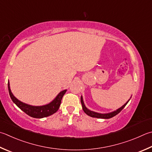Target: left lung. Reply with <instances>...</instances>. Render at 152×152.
I'll return each mask as SVG.
<instances>
[{"label":"left lung","instance_id":"8db88e82","mask_svg":"<svg viewBox=\"0 0 152 152\" xmlns=\"http://www.w3.org/2000/svg\"><path fill=\"white\" fill-rule=\"evenodd\" d=\"M131 98V97H130ZM130 100V99L128 100V101L125 103L124 105H122L121 107H120L118 109L111 112V113H96V112H94L91 110L89 109H88V108L86 107V106L85 105V103L83 101V96H81V104H82V107H83V110L85 112V113L87 114L88 116H91V117H93V118H104V119H108V118H113V116H116V114H118L120 112H121L123 108L125 107V106L127 104V103L129 102V101Z\"/></svg>","mask_w":152,"mask_h":152}]
</instances>
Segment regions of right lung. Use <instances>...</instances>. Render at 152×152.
<instances>
[{
    "instance_id": "obj_1",
    "label": "right lung",
    "mask_w": 152,
    "mask_h": 152,
    "mask_svg": "<svg viewBox=\"0 0 152 152\" xmlns=\"http://www.w3.org/2000/svg\"><path fill=\"white\" fill-rule=\"evenodd\" d=\"M8 88L10 98L14 104L19 108H20L23 112H24L26 114H27L28 116L36 118H44V117L52 115L53 114L56 113L59 108L61 99L67 91V90L61 91L56 96V98L48 104L42 106H33L19 101L18 99H16L14 96L12 91L10 90L9 81L8 82Z\"/></svg>"
}]
</instances>
